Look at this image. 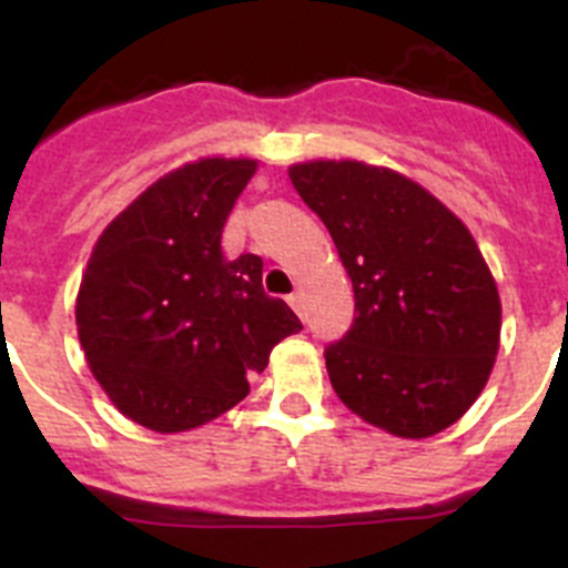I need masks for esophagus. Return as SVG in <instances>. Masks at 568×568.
<instances>
[{
    "mask_svg": "<svg viewBox=\"0 0 568 568\" xmlns=\"http://www.w3.org/2000/svg\"><path fill=\"white\" fill-rule=\"evenodd\" d=\"M287 301H290V307H293L295 313H298L301 318H304V295H301V293H293V295H290Z\"/></svg>",
    "mask_w": 568,
    "mask_h": 568,
    "instance_id": "34e87169",
    "label": "esophagus"
}]
</instances>
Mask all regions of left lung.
<instances>
[{
	"label": "left lung",
	"instance_id": "obj_1",
	"mask_svg": "<svg viewBox=\"0 0 568 568\" xmlns=\"http://www.w3.org/2000/svg\"><path fill=\"white\" fill-rule=\"evenodd\" d=\"M290 182L353 281V327L324 349L338 398L398 438L453 426L500 344L498 287L469 230L395 170L304 162Z\"/></svg>",
	"mask_w": 568,
	"mask_h": 568
}]
</instances>
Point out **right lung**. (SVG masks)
I'll use <instances>...</instances> for the list:
<instances>
[{"instance_id":"right-lung-1","label":"right lung","mask_w":568,"mask_h":568,"mask_svg":"<svg viewBox=\"0 0 568 568\" xmlns=\"http://www.w3.org/2000/svg\"><path fill=\"white\" fill-rule=\"evenodd\" d=\"M258 164L202 159L150 184L99 235L77 298L90 369L153 433L227 413L301 321L261 287L264 261H227L222 230Z\"/></svg>"}]
</instances>
